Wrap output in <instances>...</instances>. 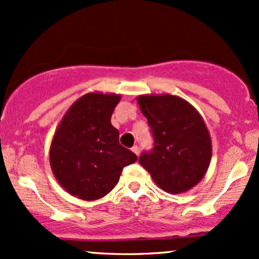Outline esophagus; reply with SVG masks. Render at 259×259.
Listing matches in <instances>:
<instances>
[{
    "mask_svg": "<svg viewBox=\"0 0 259 259\" xmlns=\"http://www.w3.org/2000/svg\"><path fill=\"white\" fill-rule=\"evenodd\" d=\"M132 151H133L134 153L138 154V156H139V153H140V147L138 146V145H135V146L132 147Z\"/></svg>",
    "mask_w": 259,
    "mask_h": 259,
    "instance_id": "34e87169",
    "label": "esophagus"
}]
</instances>
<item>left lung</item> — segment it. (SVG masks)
Wrapping results in <instances>:
<instances>
[{"label": "left lung", "mask_w": 259, "mask_h": 259, "mask_svg": "<svg viewBox=\"0 0 259 259\" xmlns=\"http://www.w3.org/2000/svg\"><path fill=\"white\" fill-rule=\"evenodd\" d=\"M138 103L153 138L152 150L144 151L139 163L164 191H187L203 178L212 157L203 119L189 102L171 95L140 96Z\"/></svg>", "instance_id": "8db88e82"}]
</instances>
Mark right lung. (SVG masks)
<instances>
[{"label": "right lung", "instance_id": "add662e5", "mask_svg": "<svg viewBox=\"0 0 259 259\" xmlns=\"http://www.w3.org/2000/svg\"><path fill=\"white\" fill-rule=\"evenodd\" d=\"M119 101V95H84L68 109L53 136V174L81 200H97L111 192L123 168L138 159L119 144V132L111 124Z\"/></svg>", "mask_w": 259, "mask_h": 259}]
</instances>
